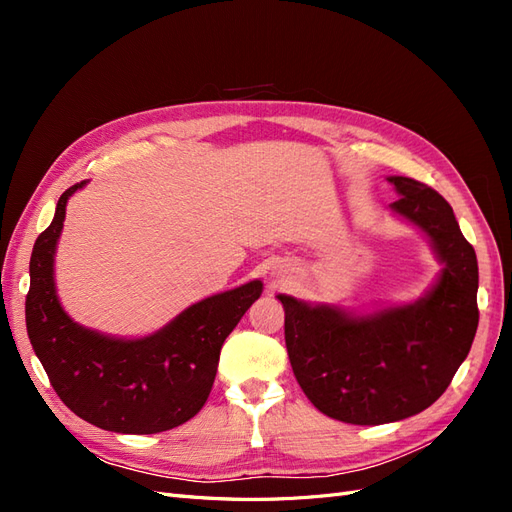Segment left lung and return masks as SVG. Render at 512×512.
<instances>
[{
  "instance_id": "obj_1",
  "label": "left lung",
  "mask_w": 512,
  "mask_h": 512,
  "mask_svg": "<svg viewBox=\"0 0 512 512\" xmlns=\"http://www.w3.org/2000/svg\"><path fill=\"white\" fill-rule=\"evenodd\" d=\"M393 211L421 226L444 262L440 282L414 305L350 318L280 294L288 359L312 404L335 421L382 425L423 412L451 384L478 327V262L453 207L429 185L389 177Z\"/></svg>"
}]
</instances>
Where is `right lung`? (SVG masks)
<instances>
[{
  "label": "right lung",
  "mask_w": 512,
  "mask_h": 512,
  "mask_svg": "<svg viewBox=\"0 0 512 512\" xmlns=\"http://www.w3.org/2000/svg\"><path fill=\"white\" fill-rule=\"evenodd\" d=\"M59 196L51 226L29 260L25 322L29 342L59 399L83 421L117 433H158L183 425L205 406L224 339L260 297L262 284L215 294L145 339H113L74 324L61 309L53 254L68 196Z\"/></svg>",
  "instance_id": "1"
}]
</instances>
